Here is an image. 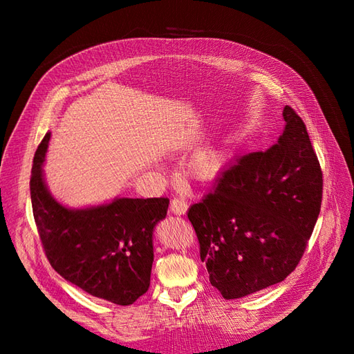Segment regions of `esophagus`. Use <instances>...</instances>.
Masks as SVG:
<instances>
[{
  "instance_id": "esophagus-1",
  "label": "esophagus",
  "mask_w": 354,
  "mask_h": 354,
  "mask_svg": "<svg viewBox=\"0 0 354 354\" xmlns=\"http://www.w3.org/2000/svg\"><path fill=\"white\" fill-rule=\"evenodd\" d=\"M187 208H189V205H187V202L181 198H173L170 202V212L176 216L185 214Z\"/></svg>"
}]
</instances>
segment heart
I'll return each mask as SVG.
<instances>
[{
	"label": "heart",
	"instance_id": "obj_1",
	"mask_svg": "<svg viewBox=\"0 0 354 354\" xmlns=\"http://www.w3.org/2000/svg\"><path fill=\"white\" fill-rule=\"evenodd\" d=\"M223 160L217 153H204L196 158L193 164V170L201 179H213L221 171Z\"/></svg>",
	"mask_w": 354,
	"mask_h": 354
}]
</instances>
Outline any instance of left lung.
Listing matches in <instances>:
<instances>
[{"instance_id": "obj_1", "label": "left lung", "mask_w": 354, "mask_h": 354, "mask_svg": "<svg viewBox=\"0 0 354 354\" xmlns=\"http://www.w3.org/2000/svg\"><path fill=\"white\" fill-rule=\"evenodd\" d=\"M283 118L277 145L240 156L187 213L209 283L225 299L283 281L301 260L318 219L319 161L297 112L284 106Z\"/></svg>"}]
</instances>
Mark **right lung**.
<instances>
[{
  "mask_svg": "<svg viewBox=\"0 0 354 354\" xmlns=\"http://www.w3.org/2000/svg\"><path fill=\"white\" fill-rule=\"evenodd\" d=\"M50 132L37 147L30 178L33 216L53 269L89 295L129 306L146 293L153 263L155 225L167 198H117L109 204L66 208L51 196L42 164Z\"/></svg>",
  "mask_w": 354,
  "mask_h": 354,
  "instance_id": "right-lung-1",
  "label": "right lung"
}]
</instances>
